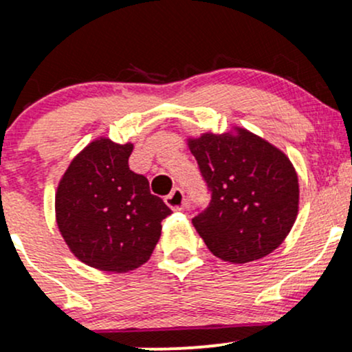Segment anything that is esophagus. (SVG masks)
<instances>
[{
	"label": "esophagus",
	"mask_w": 352,
	"mask_h": 352,
	"mask_svg": "<svg viewBox=\"0 0 352 352\" xmlns=\"http://www.w3.org/2000/svg\"><path fill=\"white\" fill-rule=\"evenodd\" d=\"M165 204L172 210H182L185 207V195L182 188H173L167 197H165Z\"/></svg>",
	"instance_id": "34e87169"
}]
</instances>
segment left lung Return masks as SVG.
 Segmentation results:
<instances>
[{
	"label": "left lung",
	"instance_id": "obj_1",
	"mask_svg": "<svg viewBox=\"0 0 352 352\" xmlns=\"http://www.w3.org/2000/svg\"><path fill=\"white\" fill-rule=\"evenodd\" d=\"M190 152L212 190L192 223L220 260H260L292 232L300 208L298 173L286 153L243 127L188 137Z\"/></svg>",
	"mask_w": 352,
	"mask_h": 352
}]
</instances>
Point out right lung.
<instances>
[{
    "mask_svg": "<svg viewBox=\"0 0 352 352\" xmlns=\"http://www.w3.org/2000/svg\"><path fill=\"white\" fill-rule=\"evenodd\" d=\"M134 144L98 137L71 160L56 190V223L91 268L127 273L147 263L172 213L148 180L129 168Z\"/></svg>",
    "mask_w": 352,
    "mask_h": 352,
    "instance_id": "add662e5",
    "label": "right lung"
}]
</instances>
